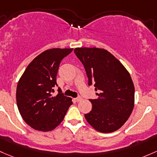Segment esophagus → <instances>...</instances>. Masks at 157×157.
Returning <instances> with one entry per match:
<instances>
[{
  "label": "esophagus",
  "instance_id": "esophagus-1",
  "mask_svg": "<svg viewBox=\"0 0 157 157\" xmlns=\"http://www.w3.org/2000/svg\"><path fill=\"white\" fill-rule=\"evenodd\" d=\"M82 99H83V98H82V97L79 96V97H77V98H75V101H76L79 102V101H81Z\"/></svg>",
  "mask_w": 157,
  "mask_h": 157
}]
</instances>
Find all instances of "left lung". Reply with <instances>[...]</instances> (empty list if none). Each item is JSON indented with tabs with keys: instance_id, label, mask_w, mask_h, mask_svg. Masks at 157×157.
Here are the masks:
<instances>
[{
	"instance_id": "obj_1",
	"label": "left lung",
	"mask_w": 157,
	"mask_h": 157,
	"mask_svg": "<svg viewBox=\"0 0 157 157\" xmlns=\"http://www.w3.org/2000/svg\"><path fill=\"white\" fill-rule=\"evenodd\" d=\"M74 53L85 67L89 85H94L98 98L90 99L92 110L85 114L92 128L103 133L117 131L131 115L135 86L124 65L105 49L81 47Z\"/></svg>"
}]
</instances>
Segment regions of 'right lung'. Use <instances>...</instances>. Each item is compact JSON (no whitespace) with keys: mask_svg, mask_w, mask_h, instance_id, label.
I'll return each mask as SVG.
<instances>
[{"mask_svg":"<svg viewBox=\"0 0 157 157\" xmlns=\"http://www.w3.org/2000/svg\"><path fill=\"white\" fill-rule=\"evenodd\" d=\"M72 48H53L41 52L28 65L16 88V103L21 116L37 131L53 130L63 120L72 98L59 93L52 96L57 86L56 76L61 61Z\"/></svg>","mask_w":157,"mask_h":157,"instance_id":"obj_1","label":"right lung"}]
</instances>
